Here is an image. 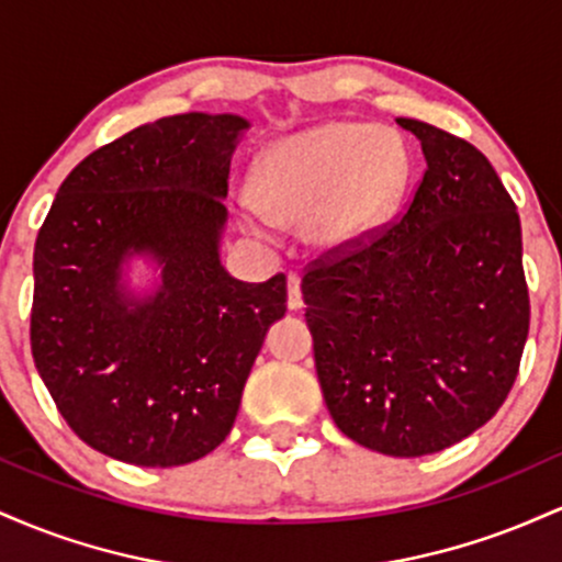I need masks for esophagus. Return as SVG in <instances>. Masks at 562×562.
I'll return each mask as SVG.
<instances>
[{
    "mask_svg": "<svg viewBox=\"0 0 562 562\" xmlns=\"http://www.w3.org/2000/svg\"><path fill=\"white\" fill-rule=\"evenodd\" d=\"M303 306V295H301V280L295 274L288 277V308L290 312H299Z\"/></svg>",
    "mask_w": 562,
    "mask_h": 562,
    "instance_id": "esophagus-1",
    "label": "esophagus"
}]
</instances>
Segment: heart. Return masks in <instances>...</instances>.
<instances>
[{
	"label": "heart",
	"mask_w": 562,
	"mask_h": 562,
	"mask_svg": "<svg viewBox=\"0 0 562 562\" xmlns=\"http://www.w3.org/2000/svg\"><path fill=\"white\" fill-rule=\"evenodd\" d=\"M409 177L412 153L402 134L333 121L261 153L237 218L259 240H272L274 224H303L314 250L346 254L389 222Z\"/></svg>",
	"instance_id": "1"
}]
</instances>
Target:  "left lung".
I'll return each instance as SVG.
<instances>
[{
	"label": "left lung",
	"mask_w": 562,
	"mask_h": 562,
	"mask_svg": "<svg viewBox=\"0 0 562 562\" xmlns=\"http://www.w3.org/2000/svg\"><path fill=\"white\" fill-rule=\"evenodd\" d=\"M409 209L364 248L303 274L306 325L340 434L423 457L496 415L528 335L520 218L481 150L425 121Z\"/></svg>",
	"instance_id": "left-lung-1"
}]
</instances>
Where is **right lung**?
<instances>
[{"label":"right lung","instance_id":"1","mask_svg":"<svg viewBox=\"0 0 562 562\" xmlns=\"http://www.w3.org/2000/svg\"><path fill=\"white\" fill-rule=\"evenodd\" d=\"M248 119L179 113L68 173L34 248L31 351L83 443L139 468L214 451L235 425L288 282L222 267L229 160ZM139 258L157 272L134 291Z\"/></svg>","mask_w":562,"mask_h":562}]
</instances>
